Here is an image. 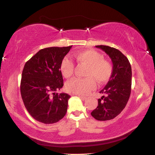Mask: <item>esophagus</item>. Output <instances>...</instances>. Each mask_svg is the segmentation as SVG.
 Returning a JSON list of instances; mask_svg holds the SVG:
<instances>
[{"label": "esophagus", "mask_w": 155, "mask_h": 155, "mask_svg": "<svg viewBox=\"0 0 155 155\" xmlns=\"http://www.w3.org/2000/svg\"><path fill=\"white\" fill-rule=\"evenodd\" d=\"M77 96H78L79 97V98L81 99V100H83V101H85V100H86L87 99V98H86L85 96H81V95H78V94H77Z\"/></svg>", "instance_id": "esophagus-1"}]
</instances>
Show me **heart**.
Listing matches in <instances>:
<instances>
[{
	"instance_id": "1",
	"label": "heart",
	"mask_w": 155,
	"mask_h": 155,
	"mask_svg": "<svg viewBox=\"0 0 155 155\" xmlns=\"http://www.w3.org/2000/svg\"><path fill=\"white\" fill-rule=\"evenodd\" d=\"M78 63L87 66L85 76L86 78H74L66 84L67 90L78 95H86L96 87V81L103 84L109 81L113 73L112 65L104 60V56L92 49L78 51L74 54ZM74 70V64L68 57L63 59L60 70L65 78L72 77Z\"/></svg>"
}]
</instances>
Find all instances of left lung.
Instances as JSON below:
<instances>
[{
  "instance_id": "left-lung-1",
  "label": "left lung",
  "mask_w": 155,
  "mask_h": 155,
  "mask_svg": "<svg viewBox=\"0 0 155 155\" xmlns=\"http://www.w3.org/2000/svg\"><path fill=\"white\" fill-rule=\"evenodd\" d=\"M108 54L113 63V73L109 82L100 93L98 106L91 113L94 118L106 121L115 118L125 108L131 91L132 70L130 62L119 50L108 46H96Z\"/></svg>"
}]
</instances>
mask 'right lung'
<instances>
[{
	"label": "right lung",
	"instance_id": "obj_1",
	"mask_svg": "<svg viewBox=\"0 0 155 155\" xmlns=\"http://www.w3.org/2000/svg\"><path fill=\"white\" fill-rule=\"evenodd\" d=\"M71 48L72 46L41 49L26 62L20 94L27 111L37 121L53 124L66 114L70 96L55 91L64 86L60 65Z\"/></svg>",
	"mask_w": 155,
	"mask_h": 155
}]
</instances>
